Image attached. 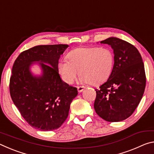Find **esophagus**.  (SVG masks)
<instances>
[{
  "label": "esophagus",
  "mask_w": 154,
  "mask_h": 154,
  "mask_svg": "<svg viewBox=\"0 0 154 154\" xmlns=\"http://www.w3.org/2000/svg\"><path fill=\"white\" fill-rule=\"evenodd\" d=\"M84 86H77V90L79 92H82V91L84 90Z\"/></svg>",
  "instance_id": "esophagus-1"
}]
</instances>
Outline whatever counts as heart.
Returning <instances> with one entry per match:
<instances>
[{
    "mask_svg": "<svg viewBox=\"0 0 154 154\" xmlns=\"http://www.w3.org/2000/svg\"><path fill=\"white\" fill-rule=\"evenodd\" d=\"M69 60L59 61L58 69L62 80L71 84L79 73L80 82L98 85L108 79L113 70L114 58L106 48H78L67 54Z\"/></svg>",
    "mask_w": 154,
    "mask_h": 154,
    "instance_id": "1",
    "label": "heart"
}]
</instances>
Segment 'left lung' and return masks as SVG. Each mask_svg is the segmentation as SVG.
<instances>
[{"mask_svg":"<svg viewBox=\"0 0 154 154\" xmlns=\"http://www.w3.org/2000/svg\"><path fill=\"white\" fill-rule=\"evenodd\" d=\"M113 49L114 65L105 83L96 89V113L111 122H120L131 116L144 93L146 76L141 56L126 41L110 37L100 41Z\"/></svg>","mask_w":154,"mask_h":154,"instance_id":"obj_1","label":"left lung"}]
</instances>
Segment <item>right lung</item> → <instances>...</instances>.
<instances>
[{
    "label": "right lung",
    "mask_w": 154,
    "mask_h": 154,
    "mask_svg": "<svg viewBox=\"0 0 154 154\" xmlns=\"http://www.w3.org/2000/svg\"><path fill=\"white\" fill-rule=\"evenodd\" d=\"M68 47L37 45L22 52L15 60L10 95L22 116L35 128L50 131L60 127L77 95V88L64 82L58 73V60ZM33 61L41 62L43 75L40 77L33 76L29 71Z\"/></svg>",
    "instance_id": "add662e5"
}]
</instances>
